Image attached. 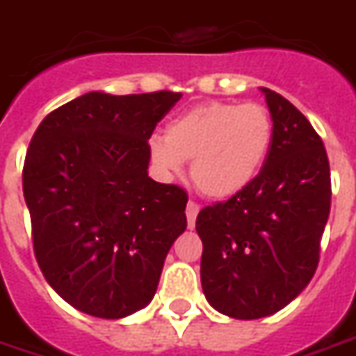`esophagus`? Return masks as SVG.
Returning a JSON list of instances; mask_svg holds the SVG:
<instances>
[{
    "instance_id": "obj_1",
    "label": "esophagus",
    "mask_w": 356,
    "mask_h": 356,
    "mask_svg": "<svg viewBox=\"0 0 356 356\" xmlns=\"http://www.w3.org/2000/svg\"><path fill=\"white\" fill-rule=\"evenodd\" d=\"M198 210H200V207H198L195 200H188L187 204V224L188 228H195V222H197V214Z\"/></svg>"
}]
</instances>
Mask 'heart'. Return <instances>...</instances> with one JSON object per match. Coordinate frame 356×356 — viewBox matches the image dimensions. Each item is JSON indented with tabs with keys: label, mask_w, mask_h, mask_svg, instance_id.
Listing matches in <instances>:
<instances>
[{
	"label": "heart",
	"mask_w": 356,
	"mask_h": 356,
	"mask_svg": "<svg viewBox=\"0 0 356 356\" xmlns=\"http://www.w3.org/2000/svg\"><path fill=\"white\" fill-rule=\"evenodd\" d=\"M273 118L257 103L210 101L173 118L165 134L147 142L152 163L163 175H177L191 159V177L212 198L238 195L257 177L273 144Z\"/></svg>",
	"instance_id": "1"
}]
</instances>
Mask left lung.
I'll list each match as a JSON object with an SVG mask.
<instances>
[{
	"label": "left lung",
	"instance_id": "1",
	"mask_svg": "<svg viewBox=\"0 0 356 356\" xmlns=\"http://www.w3.org/2000/svg\"><path fill=\"white\" fill-rule=\"evenodd\" d=\"M261 91L275 134L259 175L197 216L204 296L236 320L270 316L306 289L331 209L330 159L320 134L284 97Z\"/></svg>",
	"mask_w": 356,
	"mask_h": 356
}]
</instances>
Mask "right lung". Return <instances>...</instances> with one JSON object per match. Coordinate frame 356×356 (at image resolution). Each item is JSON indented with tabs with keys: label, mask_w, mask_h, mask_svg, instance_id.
<instances>
[{
	"label": "right lung",
	"mask_w": 356,
	"mask_h": 356,
	"mask_svg": "<svg viewBox=\"0 0 356 356\" xmlns=\"http://www.w3.org/2000/svg\"><path fill=\"white\" fill-rule=\"evenodd\" d=\"M179 99L91 91L36 128L23 165L35 257L76 310L118 320L158 290L188 197L147 177V140Z\"/></svg>",
	"instance_id": "1"
}]
</instances>
